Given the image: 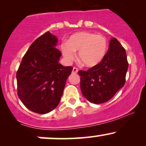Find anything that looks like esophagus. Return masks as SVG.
<instances>
[{
  "instance_id": "esophagus-1",
  "label": "esophagus",
  "mask_w": 146,
  "mask_h": 146,
  "mask_svg": "<svg viewBox=\"0 0 146 146\" xmlns=\"http://www.w3.org/2000/svg\"><path fill=\"white\" fill-rule=\"evenodd\" d=\"M78 72V69L77 68L75 67H73V71H72V73H77Z\"/></svg>"
}]
</instances>
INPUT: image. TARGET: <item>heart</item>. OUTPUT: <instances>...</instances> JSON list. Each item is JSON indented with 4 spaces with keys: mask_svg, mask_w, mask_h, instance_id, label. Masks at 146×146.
<instances>
[{
    "mask_svg": "<svg viewBox=\"0 0 146 146\" xmlns=\"http://www.w3.org/2000/svg\"><path fill=\"white\" fill-rule=\"evenodd\" d=\"M60 48L68 62L75 59V52L78 51V58L83 64L87 67H93L104 58L108 49V42L106 37L102 35L81 31L71 35L67 43H62Z\"/></svg>",
    "mask_w": 146,
    "mask_h": 146,
    "instance_id": "b5f03b06",
    "label": "heart"
}]
</instances>
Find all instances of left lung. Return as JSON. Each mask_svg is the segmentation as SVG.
<instances>
[{
  "mask_svg": "<svg viewBox=\"0 0 146 146\" xmlns=\"http://www.w3.org/2000/svg\"><path fill=\"white\" fill-rule=\"evenodd\" d=\"M128 68L125 48L116 38H112L101 62L88 71L78 72L84 97L95 104L108 101L124 86Z\"/></svg>",
  "mask_w": 146,
  "mask_h": 146,
  "instance_id": "8db88e82",
  "label": "left lung"
}]
</instances>
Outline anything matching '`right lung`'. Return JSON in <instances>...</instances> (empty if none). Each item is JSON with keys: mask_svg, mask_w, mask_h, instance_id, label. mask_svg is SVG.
I'll list each match as a JSON object with an SVG mask.
<instances>
[{"mask_svg": "<svg viewBox=\"0 0 146 146\" xmlns=\"http://www.w3.org/2000/svg\"><path fill=\"white\" fill-rule=\"evenodd\" d=\"M58 38L47 31L37 38L23 57L16 73L18 95L34 113H49L59 104L73 67L59 63Z\"/></svg>", "mask_w": 146, "mask_h": 146, "instance_id": "right-lung-1", "label": "right lung"}]
</instances>
